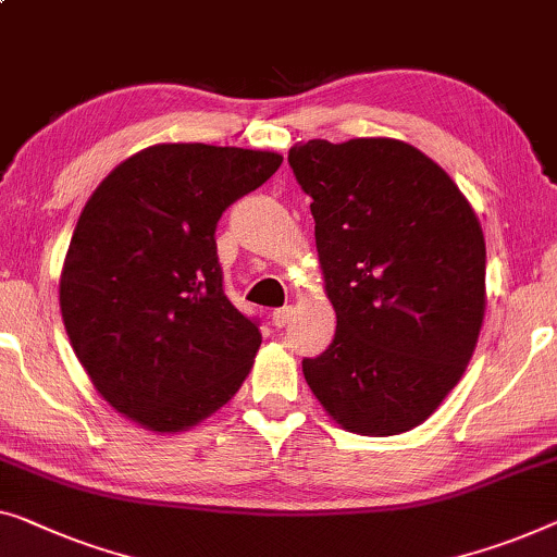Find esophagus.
Listing matches in <instances>:
<instances>
[{
	"mask_svg": "<svg viewBox=\"0 0 557 557\" xmlns=\"http://www.w3.org/2000/svg\"><path fill=\"white\" fill-rule=\"evenodd\" d=\"M292 313H294L292 306H281V309H276V311L271 313V321H273V326L284 329V326L288 324V319H292Z\"/></svg>",
	"mask_w": 557,
	"mask_h": 557,
	"instance_id": "1",
	"label": "esophagus"
}]
</instances>
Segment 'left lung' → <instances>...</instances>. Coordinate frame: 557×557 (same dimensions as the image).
Wrapping results in <instances>:
<instances>
[{
    "instance_id": "obj_1",
    "label": "left lung",
    "mask_w": 557,
    "mask_h": 557,
    "mask_svg": "<svg viewBox=\"0 0 557 557\" xmlns=\"http://www.w3.org/2000/svg\"><path fill=\"white\" fill-rule=\"evenodd\" d=\"M309 196L336 334L304 376L344 430L422 424L470 364L485 317V236L455 181L392 138L288 150Z\"/></svg>"
}]
</instances>
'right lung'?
<instances>
[{
  "label": "right lung",
  "mask_w": 557,
  "mask_h": 557,
  "mask_svg": "<svg viewBox=\"0 0 557 557\" xmlns=\"http://www.w3.org/2000/svg\"><path fill=\"white\" fill-rule=\"evenodd\" d=\"M281 160L152 145L123 160L79 213L60 276L64 329L102 399L145 430H190L251 372L259 321L223 292L215 225Z\"/></svg>",
  "instance_id": "1"
}]
</instances>
